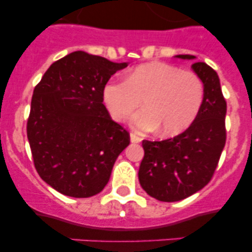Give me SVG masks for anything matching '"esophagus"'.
Here are the masks:
<instances>
[{
    "instance_id": "obj_1",
    "label": "esophagus",
    "mask_w": 252,
    "mask_h": 252,
    "mask_svg": "<svg viewBox=\"0 0 252 252\" xmlns=\"http://www.w3.org/2000/svg\"><path fill=\"white\" fill-rule=\"evenodd\" d=\"M130 142L131 143H140V142H142V138L138 137V135H135V134L131 133L130 134Z\"/></svg>"
}]
</instances>
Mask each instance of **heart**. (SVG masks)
I'll list each match as a JSON object with an SVG mask.
<instances>
[{"label": "heart", "instance_id": "1", "mask_svg": "<svg viewBox=\"0 0 252 252\" xmlns=\"http://www.w3.org/2000/svg\"><path fill=\"white\" fill-rule=\"evenodd\" d=\"M103 95L114 121H126L143 100L145 109L131 118V126L139 133L159 130L161 137H174L197 118L204 103V84L195 73L152 62L134 68L126 81L105 84Z\"/></svg>", "mask_w": 252, "mask_h": 252}]
</instances>
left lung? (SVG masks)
<instances>
[{"instance_id": "1", "label": "left lung", "mask_w": 252, "mask_h": 252, "mask_svg": "<svg viewBox=\"0 0 252 252\" xmlns=\"http://www.w3.org/2000/svg\"><path fill=\"white\" fill-rule=\"evenodd\" d=\"M180 60L195 56L178 55ZM204 84V103L194 123L182 134L161 142L143 140L144 158L139 183L159 201H179L203 189L218 166L226 140L224 99L218 73L204 62L191 64Z\"/></svg>"}]
</instances>
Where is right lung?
Listing matches in <instances>:
<instances>
[{
  "mask_svg": "<svg viewBox=\"0 0 252 252\" xmlns=\"http://www.w3.org/2000/svg\"><path fill=\"white\" fill-rule=\"evenodd\" d=\"M87 52L52 63L33 91L27 138L42 180L72 197H91L108 184L128 131L103 104L110 77L128 67Z\"/></svg>",
  "mask_w": 252,
  "mask_h": 252,
  "instance_id": "1",
  "label": "right lung"
}]
</instances>
